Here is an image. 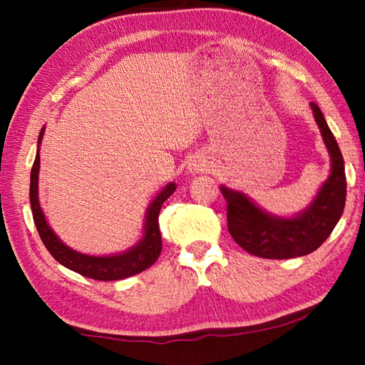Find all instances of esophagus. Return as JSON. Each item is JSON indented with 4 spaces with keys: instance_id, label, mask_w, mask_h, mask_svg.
<instances>
[{
    "instance_id": "34e87169",
    "label": "esophagus",
    "mask_w": 365,
    "mask_h": 365,
    "mask_svg": "<svg viewBox=\"0 0 365 365\" xmlns=\"http://www.w3.org/2000/svg\"><path fill=\"white\" fill-rule=\"evenodd\" d=\"M207 168L206 160L201 159V158H193L188 163V170L191 172V174H197V172L205 170Z\"/></svg>"
}]
</instances>
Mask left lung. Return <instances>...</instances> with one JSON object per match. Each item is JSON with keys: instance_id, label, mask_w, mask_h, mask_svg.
Listing matches in <instances>:
<instances>
[{"instance_id": "left-lung-1", "label": "left lung", "mask_w": 365, "mask_h": 365, "mask_svg": "<svg viewBox=\"0 0 365 365\" xmlns=\"http://www.w3.org/2000/svg\"><path fill=\"white\" fill-rule=\"evenodd\" d=\"M314 117L331 156V174L311 206L298 217L279 219L265 214L238 191L220 187L227 201V227L232 238L252 256L289 259L316 251L341 217L346 201V175L341 151L322 110L311 103Z\"/></svg>"}]
</instances>
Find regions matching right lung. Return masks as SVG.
Wrapping results in <instances>:
<instances>
[{
  "mask_svg": "<svg viewBox=\"0 0 365 365\" xmlns=\"http://www.w3.org/2000/svg\"><path fill=\"white\" fill-rule=\"evenodd\" d=\"M41 138L43 128L38 141H41ZM38 170L40 154L36 153L35 163L32 165V174H30V206H32L34 222L43 245L46 246V250L51 252V256L56 259L59 264H63L64 267L73 272H77L80 275L88 277V279L113 282L140 274V272L151 267V265L158 261L160 250H163V240H160L159 232V212L160 206L164 205V201L175 191L174 183H169L168 187L158 195L156 200L151 202V206L148 209L146 214L145 237L135 248L119 256L95 257L80 255V252L67 248L56 235H54L51 228L48 227L38 202Z\"/></svg>",
  "mask_w": 365,
  "mask_h": 365,
  "instance_id": "obj_1",
  "label": "right lung"
}]
</instances>
